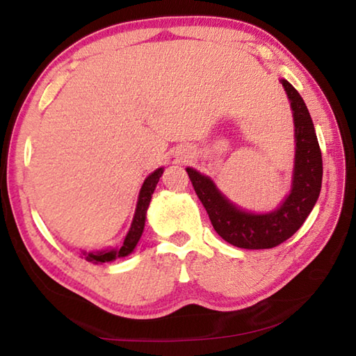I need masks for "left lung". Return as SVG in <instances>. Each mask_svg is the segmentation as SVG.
Here are the masks:
<instances>
[{"mask_svg": "<svg viewBox=\"0 0 356 356\" xmlns=\"http://www.w3.org/2000/svg\"><path fill=\"white\" fill-rule=\"evenodd\" d=\"M281 83L291 100L293 114L295 161L291 193L278 209L268 213L246 212L229 201L212 179L186 168L216 234L237 248L267 250L286 242L308 218L321 195L322 152L314 124L297 89L287 80H281Z\"/></svg>", "mask_w": 356, "mask_h": 356, "instance_id": "obj_1", "label": "left lung"}]
</instances>
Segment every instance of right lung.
Wrapping results in <instances>:
<instances>
[{
    "label": "right lung",
    "instance_id": "add662e5",
    "mask_svg": "<svg viewBox=\"0 0 356 356\" xmlns=\"http://www.w3.org/2000/svg\"><path fill=\"white\" fill-rule=\"evenodd\" d=\"M163 174V168H159L155 170L152 174H149L147 179L144 180V184L140 190V196H138V202H136V210H135V216L134 221H131L130 231L127 236H125L124 245L120 248H114V250H102V251H91V252H83V256L86 257V261L92 262V264H102V262H111L118 257H125L129 256L131 251L135 250L136 243L140 242V238L143 236L144 231V222H146V212L149 207V202L152 200L154 190L159 180Z\"/></svg>",
    "mask_w": 356,
    "mask_h": 356
}]
</instances>
